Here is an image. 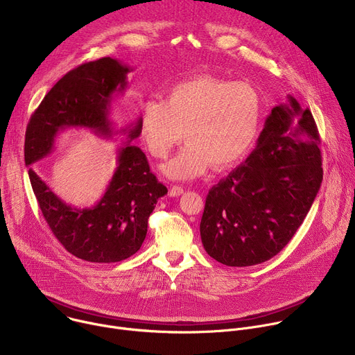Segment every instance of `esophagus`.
Here are the masks:
<instances>
[{
  "mask_svg": "<svg viewBox=\"0 0 355 355\" xmlns=\"http://www.w3.org/2000/svg\"><path fill=\"white\" fill-rule=\"evenodd\" d=\"M184 193V188L181 185H173L170 189V195L171 196H180Z\"/></svg>",
  "mask_w": 355,
  "mask_h": 355,
  "instance_id": "1",
  "label": "esophagus"
}]
</instances>
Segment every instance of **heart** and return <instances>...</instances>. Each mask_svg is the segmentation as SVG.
Returning <instances> with one entry per match:
<instances>
[{
  "mask_svg": "<svg viewBox=\"0 0 355 355\" xmlns=\"http://www.w3.org/2000/svg\"><path fill=\"white\" fill-rule=\"evenodd\" d=\"M263 118L260 92L245 81L199 76L171 87L162 99L140 107V136L148 153L166 159L182 140L187 144L163 166L173 180L204 175L212 164L227 168L245 156Z\"/></svg>",
  "mask_w": 355,
  "mask_h": 355,
  "instance_id": "obj_1",
  "label": "heart"
}]
</instances>
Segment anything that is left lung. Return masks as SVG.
<instances>
[{
    "instance_id": "obj_1",
    "label": "left lung",
    "mask_w": 355,
    "mask_h": 355,
    "mask_svg": "<svg viewBox=\"0 0 355 355\" xmlns=\"http://www.w3.org/2000/svg\"><path fill=\"white\" fill-rule=\"evenodd\" d=\"M319 143L312 112L292 95L272 108L252 153L207 196L199 230L212 259L256 266L289 243L320 189Z\"/></svg>"
}]
</instances>
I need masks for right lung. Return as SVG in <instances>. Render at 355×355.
<instances>
[{"label":"right lung","mask_w":355,"mask_h":355,"mask_svg":"<svg viewBox=\"0 0 355 355\" xmlns=\"http://www.w3.org/2000/svg\"><path fill=\"white\" fill-rule=\"evenodd\" d=\"M132 69L104 58L69 71L50 89L29 119L25 135V166L52 153L56 136L67 128L91 129L111 137L108 119L115 92L125 91ZM121 132L128 141L116 151L118 167L98 204L73 208L60 199L35 170L29 180L50 230L73 256L89 263H118L141 247L150 214L167 188L150 171L147 159L130 141L140 135L139 119Z\"/></svg>","instance_id":"right-lung-1"}]
</instances>
